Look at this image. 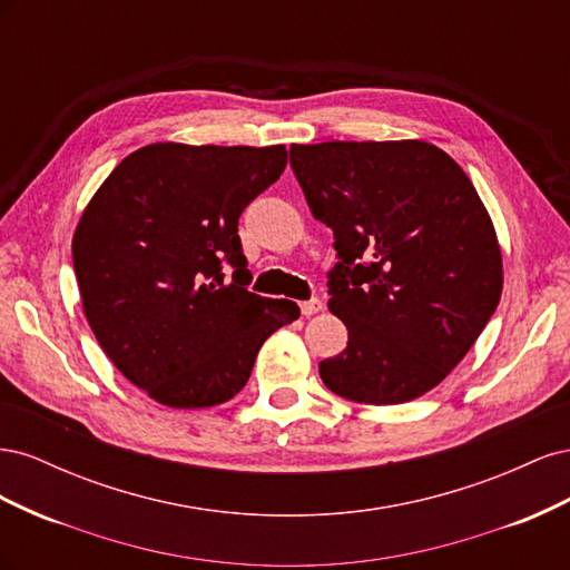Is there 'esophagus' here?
Instances as JSON below:
<instances>
[{"mask_svg": "<svg viewBox=\"0 0 570 570\" xmlns=\"http://www.w3.org/2000/svg\"><path fill=\"white\" fill-rule=\"evenodd\" d=\"M299 306H302V314L304 316H314V314H318L321 308H323V302L318 297H314V299H308V302H302Z\"/></svg>", "mask_w": 570, "mask_h": 570, "instance_id": "obj_1", "label": "esophagus"}]
</instances>
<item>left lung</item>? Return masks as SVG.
I'll return each mask as SVG.
<instances>
[{
    "instance_id": "left-lung-1",
    "label": "left lung",
    "mask_w": 570,
    "mask_h": 570,
    "mask_svg": "<svg viewBox=\"0 0 570 570\" xmlns=\"http://www.w3.org/2000/svg\"><path fill=\"white\" fill-rule=\"evenodd\" d=\"M289 166L340 262L327 308L347 350L318 364L327 390L404 404L440 385L502 297V249L461 166L430 142L292 145Z\"/></svg>"
}]
</instances>
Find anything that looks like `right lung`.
I'll return each instance as SVG.
<instances>
[{"instance_id": "add662e5", "label": "right lung", "mask_w": 570, "mask_h": 570, "mask_svg": "<svg viewBox=\"0 0 570 570\" xmlns=\"http://www.w3.org/2000/svg\"><path fill=\"white\" fill-rule=\"evenodd\" d=\"M285 164L283 145H147L82 212L73 268L85 316L111 364L154 402L204 409L233 400L268 335L299 318L295 302L247 289L237 235L239 214Z\"/></svg>"}]
</instances>
